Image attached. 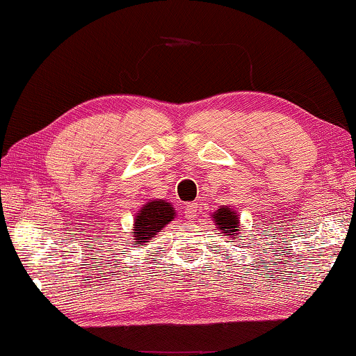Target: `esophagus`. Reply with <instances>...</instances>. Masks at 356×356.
Returning a JSON list of instances; mask_svg holds the SVG:
<instances>
[{
    "label": "esophagus",
    "instance_id": "esophagus-1",
    "mask_svg": "<svg viewBox=\"0 0 356 356\" xmlns=\"http://www.w3.org/2000/svg\"><path fill=\"white\" fill-rule=\"evenodd\" d=\"M200 206L196 204V202H190V204L187 206V209H185V217H187L188 220H196L198 218V209Z\"/></svg>",
    "mask_w": 356,
    "mask_h": 356
}]
</instances>
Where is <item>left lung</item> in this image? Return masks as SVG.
<instances>
[{
  "instance_id": "obj_1",
  "label": "left lung",
  "mask_w": 356,
  "mask_h": 356,
  "mask_svg": "<svg viewBox=\"0 0 356 356\" xmlns=\"http://www.w3.org/2000/svg\"><path fill=\"white\" fill-rule=\"evenodd\" d=\"M211 218L213 220V223L217 225V229L223 236H227L229 242H234L238 241V238H242L239 213L231 206H222L217 209L216 212H212Z\"/></svg>"
}]
</instances>
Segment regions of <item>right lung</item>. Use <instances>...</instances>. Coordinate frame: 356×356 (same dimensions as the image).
<instances>
[{
  "mask_svg": "<svg viewBox=\"0 0 356 356\" xmlns=\"http://www.w3.org/2000/svg\"><path fill=\"white\" fill-rule=\"evenodd\" d=\"M176 218V211L166 200H150L143 204L133 223V239L139 245H145L156 233ZM138 245V247H139Z\"/></svg>",
  "mask_w": 356,
  "mask_h": 356,
  "instance_id": "obj_1",
  "label": "right lung"
}]
</instances>
